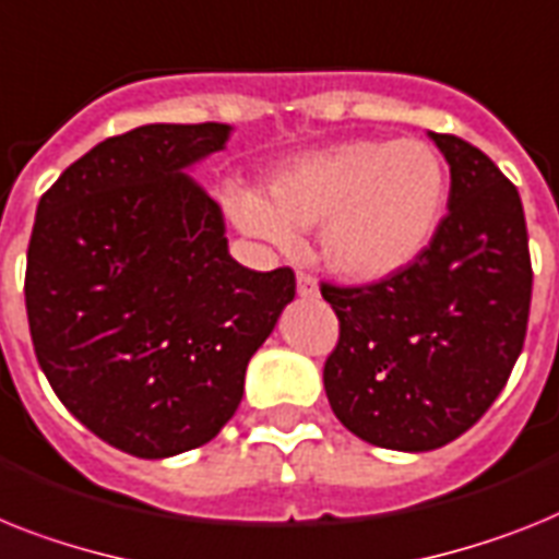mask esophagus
Wrapping results in <instances>:
<instances>
[{
    "mask_svg": "<svg viewBox=\"0 0 559 559\" xmlns=\"http://www.w3.org/2000/svg\"><path fill=\"white\" fill-rule=\"evenodd\" d=\"M298 295H301V298H316L318 295V281L312 278V275H309V272H298Z\"/></svg>",
    "mask_w": 559,
    "mask_h": 559,
    "instance_id": "esophagus-1",
    "label": "esophagus"
}]
</instances>
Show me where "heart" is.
<instances>
[{
	"label": "heart",
	"instance_id": "b5f03b06",
	"mask_svg": "<svg viewBox=\"0 0 559 559\" xmlns=\"http://www.w3.org/2000/svg\"><path fill=\"white\" fill-rule=\"evenodd\" d=\"M447 204V170L420 139H352L293 158L270 178V201L229 192L238 227L295 247L321 224L323 264L355 284L386 281L424 255Z\"/></svg>",
	"mask_w": 559,
	"mask_h": 559
}]
</instances>
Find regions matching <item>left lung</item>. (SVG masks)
Listing matches in <instances>:
<instances>
[{
  "mask_svg": "<svg viewBox=\"0 0 559 559\" xmlns=\"http://www.w3.org/2000/svg\"><path fill=\"white\" fill-rule=\"evenodd\" d=\"M429 135L452 187L424 255L386 281L321 284L341 326L323 364L332 412L397 452L447 447L486 415L518 364L532 304L518 187L475 144Z\"/></svg>",
  "mask_w": 559,
  "mask_h": 559,
  "instance_id": "8db88e82",
  "label": "left lung"
}]
</instances>
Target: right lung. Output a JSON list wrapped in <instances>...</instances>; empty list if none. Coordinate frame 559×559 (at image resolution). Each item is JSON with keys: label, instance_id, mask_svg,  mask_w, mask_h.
<instances>
[{"label": "right lung", "instance_id": "right-lung-1", "mask_svg": "<svg viewBox=\"0 0 559 559\" xmlns=\"http://www.w3.org/2000/svg\"><path fill=\"white\" fill-rule=\"evenodd\" d=\"M229 124H144L73 162L27 243L33 349L59 401L110 447L170 457L213 440L295 298V272L229 255L222 210L185 167Z\"/></svg>", "mask_w": 559, "mask_h": 559}]
</instances>
